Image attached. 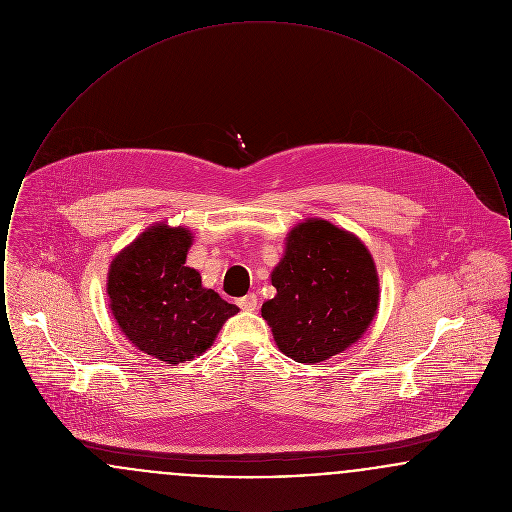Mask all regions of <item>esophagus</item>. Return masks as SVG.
Instances as JSON below:
<instances>
[{
	"instance_id": "34e87169",
	"label": "esophagus",
	"mask_w": 512,
	"mask_h": 512,
	"mask_svg": "<svg viewBox=\"0 0 512 512\" xmlns=\"http://www.w3.org/2000/svg\"><path fill=\"white\" fill-rule=\"evenodd\" d=\"M238 305H240L242 311H255L257 309V295L247 293L242 299H238Z\"/></svg>"
}]
</instances>
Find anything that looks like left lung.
Wrapping results in <instances>:
<instances>
[{"label": "left lung", "mask_w": 512, "mask_h": 512, "mask_svg": "<svg viewBox=\"0 0 512 512\" xmlns=\"http://www.w3.org/2000/svg\"><path fill=\"white\" fill-rule=\"evenodd\" d=\"M270 282L276 295L261 313L278 349L295 363L340 355L378 313L380 280L368 247L330 220L293 226Z\"/></svg>", "instance_id": "left-lung-1"}]
</instances>
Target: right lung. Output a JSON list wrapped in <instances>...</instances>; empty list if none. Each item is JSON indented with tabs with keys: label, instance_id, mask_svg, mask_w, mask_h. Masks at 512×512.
Masks as SVG:
<instances>
[{
	"label": "right lung",
	"instance_id": "obj_1",
	"mask_svg": "<svg viewBox=\"0 0 512 512\" xmlns=\"http://www.w3.org/2000/svg\"><path fill=\"white\" fill-rule=\"evenodd\" d=\"M192 242L190 228L155 222L122 247L107 272L109 309L124 338L171 366L205 353L240 311L186 267Z\"/></svg>",
	"mask_w": 512,
	"mask_h": 512
}]
</instances>
